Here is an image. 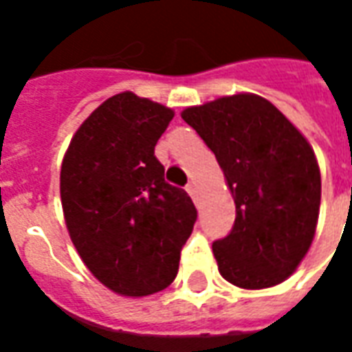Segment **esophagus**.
<instances>
[{"mask_svg":"<svg viewBox=\"0 0 352 352\" xmlns=\"http://www.w3.org/2000/svg\"><path fill=\"white\" fill-rule=\"evenodd\" d=\"M186 192H188V194H190V198L194 199V201H196V199H198V190H196V184H194V183L186 184Z\"/></svg>","mask_w":352,"mask_h":352,"instance_id":"1","label":"esophagus"}]
</instances>
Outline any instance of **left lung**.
<instances>
[{
  "label": "left lung",
  "mask_w": 352,
  "mask_h": 352,
  "mask_svg": "<svg viewBox=\"0 0 352 352\" xmlns=\"http://www.w3.org/2000/svg\"><path fill=\"white\" fill-rule=\"evenodd\" d=\"M181 116L214 153L236 201L234 226L213 243L219 272L249 290L279 285L317 228L320 171L307 139L256 94L219 98Z\"/></svg>",
  "instance_id": "left-lung-1"
}]
</instances>
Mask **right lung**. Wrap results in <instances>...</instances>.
<instances>
[{"instance_id":"add662e5","label":"right lung","mask_w":352,"mask_h":352,"mask_svg":"<svg viewBox=\"0 0 352 352\" xmlns=\"http://www.w3.org/2000/svg\"><path fill=\"white\" fill-rule=\"evenodd\" d=\"M173 111L116 94L75 131L60 171L69 237L96 279L122 296H148L175 279L198 211L166 183L154 146Z\"/></svg>"}]
</instances>
